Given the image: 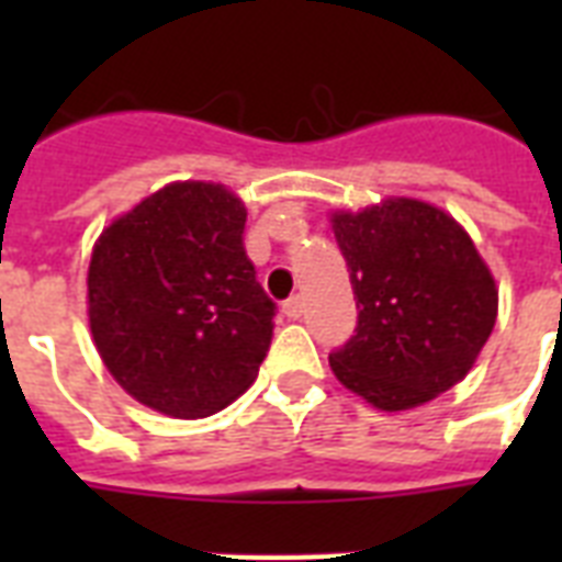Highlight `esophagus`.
I'll list each match as a JSON object with an SVG mask.
<instances>
[{
	"mask_svg": "<svg viewBox=\"0 0 562 562\" xmlns=\"http://www.w3.org/2000/svg\"><path fill=\"white\" fill-rule=\"evenodd\" d=\"M282 315L289 317V321H297V317L303 315V297L294 294V297L285 300V303H282Z\"/></svg>",
	"mask_w": 562,
	"mask_h": 562,
	"instance_id": "obj_1",
	"label": "esophagus"
}]
</instances>
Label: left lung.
I'll list each match as a JSON object with an SVG mask.
<instances>
[{"label":"left lung","instance_id":"1","mask_svg":"<svg viewBox=\"0 0 562 562\" xmlns=\"http://www.w3.org/2000/svg\"><path fill=\"white\" fill-rule=\"evenodd\" d=\"M359 324L329 352L344 387L382 411H408L449 391L479 359L498 289L467 229L414 198L333 212Z\"/></svg>","mask_w":562,"mask_h":562}]
</instances>
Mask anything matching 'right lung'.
I'll return each mask as SVG.
<instances>
[{
    "instance_id": "1",
    "label": "right lung",
    "mask_w": 562,
    "mask_h": 562,
    "mask_svg": "<svg viewBox=\"0 0 562 562\" xmlns=\"http://www.w3.org/2000/svg\"><path fill=\"white\" fill-rule=\"evenodd\" d=\"M245 203L221 183H171L116 218L87 273L92 341L136 402L210 417L268 356L273 303L245 254Z\"/></svg>"
}]
</instances>
